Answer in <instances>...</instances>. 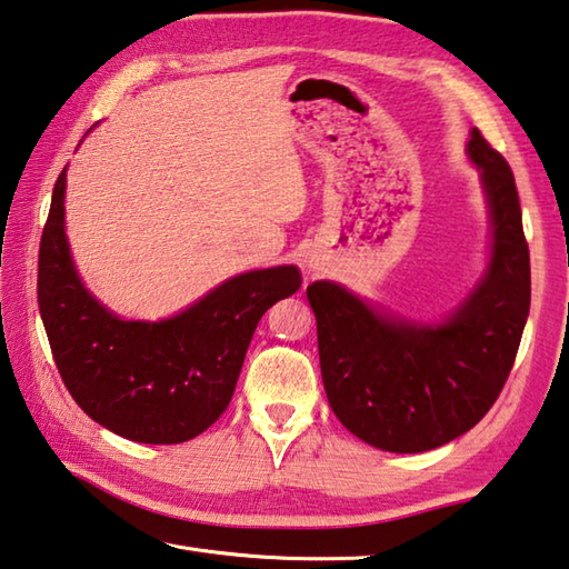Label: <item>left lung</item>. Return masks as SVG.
I'll list each match as a JSON object with an SVG mask.
<instances>
[{"label":"left lung","mask_w":569,"mask_h":569,"mask_svg":"<svg viewBox=\"0 0 569 569\" xmlns=\"http://www.w3.org/2000/svg\"><path fill=\"white\" fill-rule=\"evenodd\" d=\"M467 157L479 169L491 250L447 319H402L329 280L307 287L331 410L382 451L417 455L469 432L501 396L526 329L530 254L513 171L477 127Z\"/></svg>","instance_id":"left-lung-1"}]
</instances>
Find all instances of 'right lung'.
Returning a JSON list of instances; mask_svg holds the SVG:
<instances>
[{"label": "right lung", "instance_id": "1", "mask_svg": "<svg viewBox=\"0 0 569 569\" xmlns=\"http://www.w3.org/2000/svg\"><path fill=\"white\" fill-rule=\"evenodd\" d=\"M66 171L68 164L39 248V311L58 373L106 430L144 445L189 442L223 415L258 321L297 292L301 274L295 264L250 270L173 317H118L76 270L66 238Z\"/></svg>", "mask_w": 569, "mask_h": 569}]
</instances>
